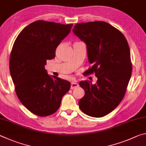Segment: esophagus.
I'll list each match as a JSON object with an SVG mask.
<instances>
[{"label":"esophagus","instance_id":"1","mask_svg":"<svg viewBox=\"0 0 146 146\" xmlns=\"http://www.w3.org/2000/svg\"><path fill=\"white\" fill-rule=\"evenodd\" d=\"M78 86H79V85H78V83H76V82H71V90H73V89L78 88Z\"/></svg>","mask_w":146,"mask_h":146}]
</instances>
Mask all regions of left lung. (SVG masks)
<instances>
[{"label": "left lung", "mask_w": 146, "mask_h": 146, "mask_svg": "<svg viewBox=\"0 0 146 146\" xmlns=\"http://www.w3.org/2000/svg\"><path fill=\"white\" fill-rule=\"evenodd\" d=\"M73 31L87 45L92 66L84 73H95L97 78L95 84L79 82L85 91L79 108L90 117H104L117 107L126 91L132 72L129 44L122 32L106 22L76 24Z\"/></svg>", "instance_id": "left-lung-1"}]
</instances>
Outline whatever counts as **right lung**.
I'll use <instances>...</instances> for the list:
<instances>
[{
	"mask_svg": "<svg viewBox=\"0 0 146 146\" xmlns=\"http://www.w3.org/2000/svg\"><path fill=\"white\" fill-rule=\"evenodd\" d=\"M73 24L37 21L19 34L9 57V70L21 102L33 114L47 117L60 108L62 98L71 83L57 76L53 78L44 68Z\"/></svg>",
	"mask_w": 146,
	"mask_h": 146,
	"instance_id": "1",
	"label": "right lung"
}]
</instances>
